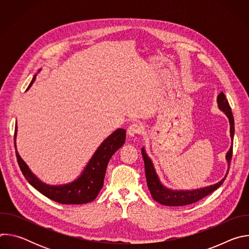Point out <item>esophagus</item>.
Here are the masks:
<instances>
[{
    "label": "esophagus",
    "mask_w": 249,
    "mask_h": 249,
    "mask_svg": "<svg viewBox=\"0 0 249 249\" xmlns=\"http://www.w3.org/2000/svg\"><path fill=\"white\" fill-rule=\"evenodd\" d=\"M142 130H143V127H142V125L140 123H133L131 124L128 129H127V135L131 138L135 137L136 135L140 134L142 132Z\"/></svg>",
    "instance_id": "esophagus-1"
}]
</instances>
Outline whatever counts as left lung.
<instances>
[{
	"label": "left lung",
	"instance_id": "1",
	"mask_svg": "<svg viewBox=\"0 0 249 249\" xmlns=\"http://www.w3.org/2000/svg\"><path fill=\"white\" fill-rule=\"evenodd\" d=\"M217 102H218L219 109L221 111H223L229 118L230 126H231L230 133H231V139L232 142L233 135H234V121H233L231 108V106L226 98V95L223 91L218 95ZM142 156H143L144 162H145V171H146V178H147L148 187L152 194L153 199L155 201H157L158 203L164 205V206H171V207L185 206V205H190V204L198 202L199 200L208 196L212 192H214L216 189H218L223 184V182L225 181L226 177L228 175L229 167H230L231 157H232V144H231L229 152L226 155V160L228 162V171H227V174L225 175L224 178L216 184H213V185H210L207 187L198 188V189H192V190H174V189H170V188H167L166 186H164L161 183V181L160 180V177L156 172L154 163H153L152 160L149 158L144 147L142 148Z\"/></svg>",
	"mask_w": 249,
	"mask_h": 249
}]
</instances>
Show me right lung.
Instances as JSON below:
<instances>
[{
  "instance_id": "obj_1",
  "label": "right lung",
  "mask_w": 249,
  "mask_h": 249,
  "mask_svg": "<svg viewBox=\"0 0 249 249\" xmlns=\"http://www.w3.org/2000/svg\"><path fill=\"white\" fill-rule=\"evenodd\" d=\"M36 79L35 75L28 86L27 89H30L32 84ZM17 134L18 127L15 129V147L16 155L20 170L26 180L32 185L35 189H37L47 198L61 203V204H86L93 201L99 191L103 186V180L105 176L106 167H107L108 161L111 157L118 151L125 143L126 139V130L117 129L111 135L106 138L99 147L96 149L91 159L89 160L85 166L82 173L79 177L72 182L59 184V185H50L41 181L38 177L35 175L25 163V161L20 158L17 150Z\"/></svg>"
}]
</instances>
